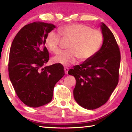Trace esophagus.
<instances>
[{"label":"esophagus","mask_w":132,"mask_h":132,"mask_svg":"<svg viewBox=\"0 0 132 132\" xmlns=\"http://www.w3.org/2000/svg\"><path fill=\"white\" fill-rule=\"evenodd\" d=\"M64 73H65V74H68V71H69V68H67V67H64Z\"/></svg>","instance_id":"obj_1"}]
</instances>
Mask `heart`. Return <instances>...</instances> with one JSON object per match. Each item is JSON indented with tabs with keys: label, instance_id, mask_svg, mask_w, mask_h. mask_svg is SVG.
Instances as JSON below:
<instances>
[{
	"label": "heart",
	"instance_id": "1",
	"mask_svg": "<svg viewBox=\"0 0 132 132\" xmlns=\"http://www.w3.org/2000/svg\"><path fill=\"white\" fill-rule=\"evenodd\" d=\"M59 32L53 30L49 32L46 44L50 51L57 53L61 50V35L70 39L68 45L69 50L53 57V61L65 66L75 63L78 58L81 61L91 59L99 51L104 41L101 31L85 24H66L59 28Z\"/></svg>",
	"mask_w": 132,
	"mask_h": 132
}]
</instances>
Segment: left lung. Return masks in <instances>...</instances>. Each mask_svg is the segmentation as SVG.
<instances>
[{
    "label": "left lung",
    "mask_w": 132,
    "mask_h": 132,
    "mask_svg": "<svg viewBox=\"0 0 132 132\" xmlns=\"http://www.w3.org/2000/svg\"><path fill=\"white\" fill-rule=\"evenodd\" d=\"M101 27L104 36L101 49L91 59L68 71L76 80L73 90L75 100L84 108L92 110L108 101L119 81V46L108 27L104 23Z\"/></svg>",
    "instance_id": "obj_1"
}]
</instances>
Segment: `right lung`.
Returning <instances> with one entry per match:
<instances>
[{
	"mask_svg": "<svg viewBox=\"0 0 132 132\" xmlns=\"http://www.w3.org/2000/svg\"><path fill=\"white\" fill-rule=\"evenodd\" d=\"M52 24L34 22L22 28L15 35L9 58V74L18 97L24 104L37 108L48 104L56 82L64 75L60 64L45 66L50 59L45 46Z\"/></svg>",
	"mask_w": 132,
	"mask_h": 132,
	"instance_id": "add662e5",
	"label": "right lung"
}]
</instances>
